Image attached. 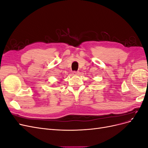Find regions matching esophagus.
Returning <instances> with one entry per match:
<instances>
[{"label":"esophagus","instance_id":"obj_1","mask_svg":"<svg viewBox=\"0 0 148 148\" xmlns=\"http://www.w3.org/2000/svg\"><path fill=\"white\" fill-rule=\"evenodd\" d=\"M73 74L75 75H79V71H74L73 72Z\"/></svg>","mask_w":148,"mask_h":148}]
</instances>
